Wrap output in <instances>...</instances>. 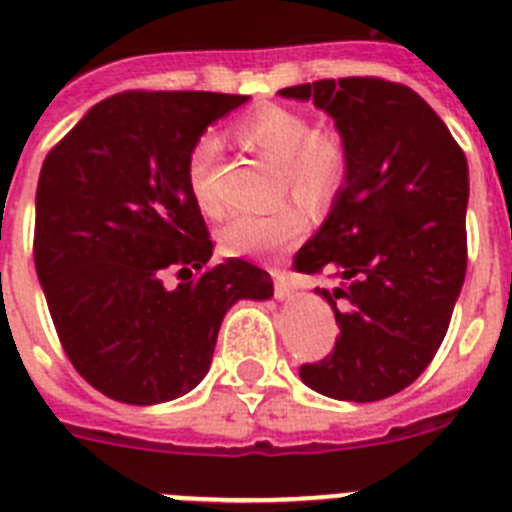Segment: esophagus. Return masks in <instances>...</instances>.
I'll return each mask as SVG.
<instances>
[{"mask_svg": "<svg viewBox=\"0 0 512 512\" xmlns=\"http://www.w3.org/2000/svg\"><path fill=\"white\" fill-rule=\"evenodd\" d=\"M270 275H273V293L275 299H288V296H293V283H291V275L283 273V270H270Z\"/></svg>", "mask_w": 512, "mask_h": 512, "instance_id": "esophagus-1", "label": "esophagus"}]
</instances>
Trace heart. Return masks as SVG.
<instances>
[{"label": "heart", "mask_w": 512, "mask_h": 512, "mask_svg": "<svg viewBox=\"0 0 512 512\" xmlns=\"http://www.w3.org/2000/svg\"><path fill=\"white\" fill-rule=\"evenodd\" d=\"M237 139L252 151L278 162L281 190H291L309 206H324L335 195L345 170L342 146L335 136L314 131L309 115L265 102L234 126ZM219 157V139L206 133L188 154V188L195 203L208 216H221V203L213 170ZM306 231V213L296 201L278 203L265 213H242L221 229L219 242L226 255L273 257L299 242Z\"/></svg>", "instance_id": "b5f03b06"}]
</instances>
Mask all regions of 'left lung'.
Instances as JSON below:
<instances>
[{"mask_svg": "<svg viewBox=\"0 0 512 512\" xmlns=\"http://www.w3.org/2000/svg\"><path fill=\"white\" fill-rule=\"evenodd\" d=\"M335 118L345 185L322 229L293 257L299 273H332L340 337L301 381L345 402L407 389L441 348L466 275L469 167L428 102L381 77L319 79L281 90ZM337 298H345L342 310Z\"/></svg>", "mask_w": 512, "mask_h": 512, "instance_id": "1", "label": "left lung"}]
</instances>
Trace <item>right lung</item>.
Returning <instances> with one entry per match:
<instances>
[{
  "label": "right lung",
  "mask_w": 512,
  "mask_h": 512,
  "mask_svg": "<svg viewBox=\"0 0 512 512\" xmlns=\"http://www.w3.org/2000/svg\"><path fill=\"white\" fill-rule=\"evenodd\" d=\"M247 102L221 92L128 90L97 102L48 151L35 193L33 257L66 358L126 404L188 394L211 366L224 314L270 299L273 281L213 242L188 188L208 123ZM199 270L175 292L161 278Z\"/></svg>",
  "instance_id": "obj_1"
}]
</instances>
